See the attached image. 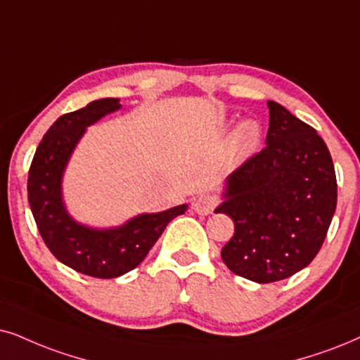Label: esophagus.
Returning a JSON list of instances; mask_svg holds the SVG:
<instances>
[{
    "instance_id": "34e87169",
    "label": "esophagus",
    "mask_w": 360,
    "mask_h": 360,
    "mask_svg": "<svg viewBox=\"0 0 360 360\" xmlns=\"http://www.w3.org/2000/svg\"><path fill=\"white\" fill-rule=\"evenodd\" d=\"M214 207H216V201H214L212 195L209 194L199 195V198L193 202L194 212H198L199 216H207V214H211L214 211Z\"/></svg>"
}]
</instances>
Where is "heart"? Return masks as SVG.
<instances>
[{"instance_id": "b5f03b06", "label": "heart", "mask_w": 360, "mask_h": 360, "mask_svg": "<svg viewBox=\"0 0 360 360\" xmlns=\"http://www.w3.org/2000/svg\"><path fill=\"white\" fill-rule=\"evenodd\" d=\"M261 134L262 131L259 122L252 120L240 122L233 131V134L229 136V141H227V159L233 165H239L249 156H252V153L256 151L259 143H261Z\"/></svg>"}]
</instances>
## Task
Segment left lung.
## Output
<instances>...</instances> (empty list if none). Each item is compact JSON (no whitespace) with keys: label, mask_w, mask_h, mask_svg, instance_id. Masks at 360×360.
<instances>
[{"label":"left lung","mask_w":360,"mask_h":360,"mask_svg":"<svg viewBox=\"0 0 360 360\" xmlns=\"http://www.w3.org/2000/svg\"><path fill=\"white\" fill-rule=\"evenodd\" d=\"M266 148L226 179L216 212L234 221L221 251L234 274L269 284L312 262L338 204V181L324 139L281 104L267 101Z\"/></svg>","instance_id":"1"}]
</instances>
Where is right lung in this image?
Instances as JSON below:
<instances>
[{
    "mask_svg": "<svg viewBox=\"0 0 360 360\" xmlns=\"http://www.w3.org/2000/svg\"><path fill=\"white\" fill-rule=\"evenodd\" d=\"M120 108L117 98H104L58 117L41 139L28 174V201L44 244L59 262L98 279H112L138 267L166 226L188 209L181 204L139 214L111 229L79 224L68 214L61 189L68 161L86 127Z\"/></svg>",
    "mask_w": 360,
    "mask_h": 360,
    "instance_id": "right-lung-1",
    "label": "right lung"
}]
</instances>
